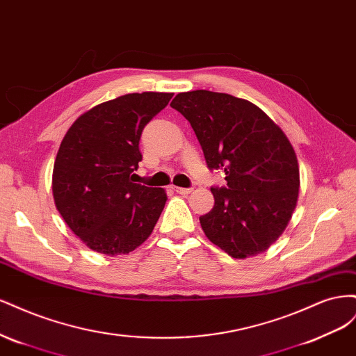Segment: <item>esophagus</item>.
Returning a JSON list of instances; mask_svg holds the SVG:
<instances>
[{"label": "esophagus", "mask_w": 356, "mask_h": 356, "mask_svg": "<svg viewBox=\"0 0 356 356\" xmlns=\"http://www.w3.org/2000/svg\"><path fill=\"white\" fill-rule=\"evenodd\" d=\"M177 193H179V195H188V193H191V188H184V187H172Z\"/></svg>", "instance_id": "1"}]
</instances>
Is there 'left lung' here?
I'll return each mask as SVG.
<instances>
[{"mask_svg":"<svg viewBox=\"0 0 356 356\" xmlns=\"http://www.w3.org/2000/svg\"><path fill=\"white\" fill-rule=\"evenodd\" d=\"M170 106L190 122L208 168L224 170L227 181L211 188L213 208L199 218L207 238L233 258L266 251L298 197V163L288 138L257 105L229 93H178Z\"/></svg>","mask_w":356,"mask_h":356,"instance_id":"obj_1","label":"left lung"}]
</instances>
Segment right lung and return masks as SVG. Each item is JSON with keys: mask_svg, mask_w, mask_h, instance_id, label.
Segmentation results:
<instances>
[{"mask_svg": "<svg viewBox=\"0 0 356 356\" xmlns=\"http://www.w3.org/2000/svg\"><path fill=\"white\" fill-rule=\"evenodd\" d=\"M172 93L118 96L80 115L63 136L53 168L55 204L90 250L129 254L152 234L166 203L163 188L134 182L145 124Z\"/></svg>", "mask_w": 356, "mask_h": 356, "instance_id": "right-lung-1", "label": "right lung"}]
</instances>
